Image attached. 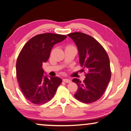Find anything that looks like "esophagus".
<instances>
[{"label":"esophagus","instance_id":"esophagus-1","mask_svg":"<svg viewBox=\"0 0 131 131\" xmlns=\"http://www.w3.org/2000/svg\"><path fill=\"white\" fill-rule=\"evenodd\" d=\"M63 81H64L65 83H70V80L69 79H67V78H64V79H63Z\"/></svg>","mask_w":131,"mask_h":131}]
</instances>
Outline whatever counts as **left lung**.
Masks as SVG:
<instances>
[{
  "label": "left lung",
  "instance_id": "left-lung-1",
  "mask_svg": "<svg viewBox=\"0 0 131 131\" xmlns=\"http://www.w3.org/2000/svg\"><path fill=\"white\" fill-rule=\"evenodd\" d=\"M68 36L76 44L80 64L86 70L83 82L77 78L72 80L78 86L74 97L86 104L96 102L104 94L111 78L108 54L104 47L90 35L77 32L69 34Z\"/></svg>",
  "mask_w": 131,
  "mask_h": 131
}]
</instances>
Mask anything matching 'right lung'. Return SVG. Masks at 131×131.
Returning <instances> with one entry per match:
<instances>
[{"mask_svg": "<svg viewBox=\"0 0 131 131\" xmlns=\"http://www.w3.org/2000/svg\"><path fill=\"white\" fill-rule=\"evenodd\" d=\"M66 37L52 33L37 35L20 51L16 61V77L21 91L30 102L40 105L50 101L62 83L57 77L44 76L42 65L48 60L53 46Z\"/></svg>", "mask_w": 131, "mask_h": 131, "instance_id": "1", "label": "right lung"}]
</instances>
